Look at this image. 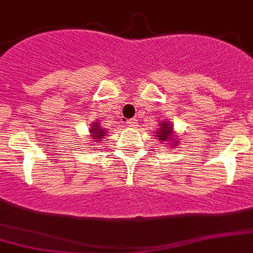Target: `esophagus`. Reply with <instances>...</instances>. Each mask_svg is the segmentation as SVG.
<instances>
[{"instance_id": "obj_1", "label": "esophagus", "mask_w": 253, "mask_h": 253, "mask_svg": "<svg viewBox=\"0 0 253 253\" xmlns=\"http://www.w3.org/2000/svg\"><path fill=\"white\" fill-rule=\"evenodd\" d=\"M126 124H128V126H130V128H137V125H138V120L135 118H133V119H129L128 120V123H126Z\"/></svg>"}]
</instances>
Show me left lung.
Returning <instances> with one entry per match:
<instances>
[{
	"instance_id": "1",
	"label": "left lung",
	"mask_w": 253,
	"mask_h": 253,
	"mask_svg": "<svg viewBox=\"0 0 253 253\" xmlns=\"http://www.w3.org/2000/svg\"><path fill=\"white\" fill-rule=\"evenodd\" d=\"M157 134H159L157 137H160V139H161L163 142H165L166 139L171 141V135H172L171 124H169V123H164V124H161V128L159 129Z\"/></svg>"
}]
</instances>
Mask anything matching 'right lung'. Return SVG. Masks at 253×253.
Returning <instances> with one entry per match:
<instances>
[{"instance_id":"add662e5","label":"right lung","mask_w":253,"mask_h":253,"mask_svg":"<svg viewBox=\"0 0 253 253\" xmlns=\"http://www.w3.org/2000/svg\"><path fill=\"white\" fill-rule=\"evenodd\" d=\"M90 133H92V137H93L94 141H97V143H100V141H102L103 137H106V130L100 128V124H97V123H93Z\"/></svg>"}]
</instances>
